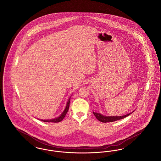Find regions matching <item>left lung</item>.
Here are the masks:
<instances>
[{
  "label": "left lung",
  "instance_id": "1",
  "mask_svg": "<svg viewBox=\"0 0 161 161\" xmlns=\"http://www.w3.org/2000/svg\"><path fill=\"white\" fill-rule=\"evenodd\" d=\"M134 111H133L132 112H131L130 114H128L127 115H123V116H106V115H102L100 113H97V112H93V114L95 116L97 119L101 122L108 123V122H114V121H116L123 119V118L129 116Z\"/></svg>",
  "mask_w": 161,
  "mask_h": 161
}]
</instances>
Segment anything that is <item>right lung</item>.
<instances>
[{
	"label": "right lung",
	"instance_id": "obj_1",
	"mask_svg": "<svg viewBox=\"0 0 161 161\" xmlns=\"http://www.w3.org/2000/svg\"><path fill=\"white\" fill-rule=\"evenodd\" d=\"M70 97H70L69 100H68L66 106V107H65L64 111L62 112V114H61V115H60L59 116H58V117H57V118H54V119H38L40 120V121H43V122H48V123H58V122H60L61 121H62V120L63 119V118H64V116L66 115L67 112H68Z\"/></svg>",
	"mask_w": 161,
	"mask_h": 161
}]
</instances>
